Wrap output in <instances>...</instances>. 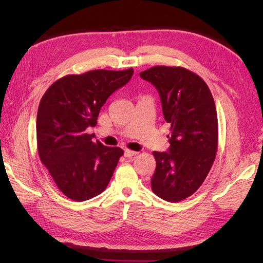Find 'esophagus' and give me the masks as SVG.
Wrapping results in <instances>:
<instances>
[{
  "mask_svg": "<svg viewBox=\"0 0 263 263\" xmlns=\"http://www.w3.org/2000/svg\"><path fill=\"white\" fill-rule=\"evenodd\" d=\"M139 153H136V151H132L130 149H124V157L126 158H131V157H134L136 156Z\"/></svg>",
  "mask_w": 263,
  "mask_h": 263,
  "instance_id": "obj_1",
  "label": "esophagus"
}]
</instances>
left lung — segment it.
Segmentation results:
<instances>
[{
  "label": "left lung",
  "mask_w": 263,
  "mask_h": 263,
  "mask_svg": "<svg viewBox=\"0 0 263 263\" xmlns=\"http://www.w3.org/2000/svg\"><path fill=\"white\" fill-rule=\"evenodd\" d=\"M140 76L157 88L172 130L166 153L154 151L151 189L166 201L183 200L202 184L215 159L218 128L212 93L199 76L182 67L155 66Z\"/></svg>",
  "instance_id": "1"
}]
</instances>
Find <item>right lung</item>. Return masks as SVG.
Listing matches in <instances>:
<instances>
[{
  "label": "right lung",
  "mask_w": 263,
  "mask_h": 263,
  "mask_svg": "<svg viewBox=\"0 0 263 263\" xmlns=\"http://www.w3.org/2000/svg\"><path fill=\"white\" fill-rule=\"evenodd\" d=\"M133 69L91 70L54 82L40 100L37 149L55 184L76 201L101 194L113 176L123 150L92 142L88 127L97 124L108 97L131 80Z\"/></svg>",
  "instance_id": "right-lung-1"
}]
</instances>
